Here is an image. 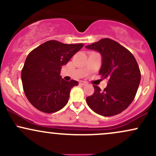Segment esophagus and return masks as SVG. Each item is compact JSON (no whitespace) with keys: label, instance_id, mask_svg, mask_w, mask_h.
Segmentation results:
<instances>
[{"label":"esophagus","instance_id":"esophagus-1","mask_svg":"<svg viewBox=\"0 0 156 156\" xmlns=\"http://www.w3.org/2000/svg\"><path fill=\"white\" fill-rule=\"evenodd\" d=\"M79 83L82 86H87V84H88V83H87V82H85V81H80Z\"/></svg>","mask_w":156,"mask_h":156}]
</instances>
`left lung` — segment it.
<instances>
[{
    "label": "left lung",
    "mask_w": 156,
    "mask_h": 156,
    "mask_svg": "<svg viewBox=\"0 0 156 156\" xmlns=\"http://www.w3.org/2000/svg\"><path fill=\"white\" fill-rule=\"evenodd\" d=\"M86 48L101 53L99 74L103 78H108L103 91L93 86L94 92L87 98V104L97 114L105 117L120 114L133 101L140 83L141 73L136 61L128 50L108 38L87 45Z\"/></svg>",
    "instance_id": "obj_1"
}]
</instances>
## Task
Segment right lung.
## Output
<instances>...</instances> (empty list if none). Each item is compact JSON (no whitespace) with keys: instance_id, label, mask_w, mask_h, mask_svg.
Wrapping results in <instances>:
<instances>
[{"instance_id":"obj_1","label":"right lung","mask_w":156,"mask_h":156,"mask_svg":"<svg viewBox=\"0 0 156 156\" xmlns=\"http://www.w3.org/2000/svg\"><path fill=\"white\" fill-rule=\"evenodd\" d=\"M83 46L50 40L28 55L21 79L27 99L36 108L53 113L65 106L71 89L78 82L64 80L60 76L61 69Z\"/></svg>"}]
</instances>
